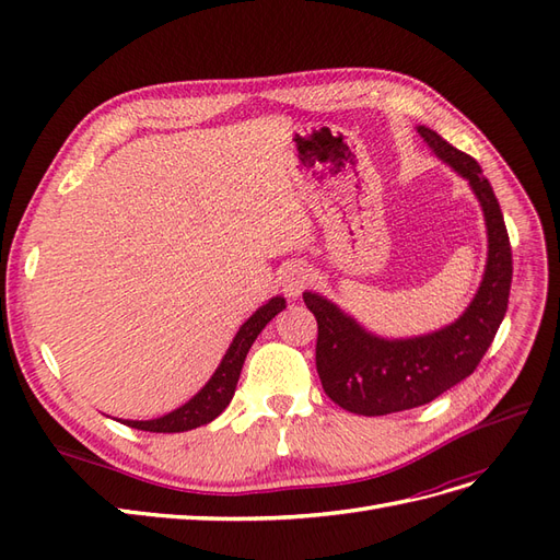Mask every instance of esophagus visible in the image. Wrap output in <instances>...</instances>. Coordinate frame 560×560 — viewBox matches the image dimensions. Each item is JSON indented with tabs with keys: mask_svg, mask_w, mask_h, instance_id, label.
Instances as JSON below:
<instances>
[{
	"mask_svg": "<svg viewBox=\"0 0 560 560\" xmlns=\"http://www.w3.org/2000/svg\"><path fill=\"white\" fill-rule=\"evenodd\" d=\"M308 282H311V270H308L306 266L290 264V266L282 268V273H280V287H282V292H284L287 296H290V299L301 296V292L306 290Z\"/></svg>",
	"mask_w": 560,
	"mask_h": 560,
	"instance_id": "34e87169",
	"label": "esophagus"
}]
</instances>
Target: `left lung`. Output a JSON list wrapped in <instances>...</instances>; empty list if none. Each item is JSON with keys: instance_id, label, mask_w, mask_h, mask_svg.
<instances>
[{"instance_id": "1", "label": "left lung", "mask_w": 560, "mask_h": 560, "mask_svg": "<svg viewBox=\"0 0 560 560\" xmlns=\"http://www.w3.org/2000/svg\"><path fill=\"white\" fill-rule=\"evenodd\" d=\"M434 154L463 175L477 194L488 229V261L477 296L453 325L428 336L387 341L362 329L331 301L306 292L317 319L315 364L327 397L358 416H385L422 406L465 381L493 343L510 303L512 245L493 186L479 163L442 135L418 126Z\"/></svg>"}]
</instances>
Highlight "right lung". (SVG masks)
<instances>
[{
    "label": "right lung",
    "mask_w": 560,
    "mask_h": 560,
    "mask_svg": "<svg viewBox=\"0 0 560 560\" xmlns=\"http://www.w3.org/2000/svg\"><path fill=\"white\" fill-rule=\"evenodd\" d=\"M282 308H284V299L276 296L245 322V325L238 329V334H235L233 343L229 346L222 364L217 366L208 385L202 387L194 399H189L184 406H179V409H175L173 413H167L163 418L121 420L124 425L135 428V430H144V432H186V430H194L200 425H208V422L222 413L229 406V401L233 399L235 385H238L241 371H243V364H245L247 352L254 343V338L261 334V329Z\"/></svg>",
    "instance_id": "right-lung-1"
}]
</instances>
